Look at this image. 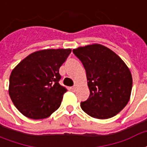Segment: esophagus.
I'll use <instances>...</instances> for the list:
<instances>
[{
	"label": "esophagus",
	"mask_w": 147,
	"mask_h": 147,
	"mask_svg": "<svg viewBox=\"0 0 147 147\" xmlns=\"http://www.w3.org/2000/svg\"><path fill=\"white\" fill-rule=\"evenodd\" d=\"M77 87H78V86H77V85H74V86L71 87V90H72L73 91H76L77 89Z\"/></svg>",
	"instance_id": "esophagus-1"
}]
</instances>
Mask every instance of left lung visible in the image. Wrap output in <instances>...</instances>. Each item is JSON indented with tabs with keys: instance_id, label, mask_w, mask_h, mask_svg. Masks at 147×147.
Instances as JSON below:
<instances>
[{
	"instance_id": "obj_1",
	"label": "left lung",
	"mask_w": 147,
	"mask_h": 147,
	"mask_svg": "<svg viewBox=\"0 0 147 147\" xmlns=\"http://www.w3.org/2000/svg\"><path fill=\"white\" fill-rule=\"evenodd\" d=\"M74 54L86 70L90 96L81 108L90 117L108 119L116 116L129 102L132 76L123 60L100 44L81 46Z\"/></svg>"
}]
</instances>
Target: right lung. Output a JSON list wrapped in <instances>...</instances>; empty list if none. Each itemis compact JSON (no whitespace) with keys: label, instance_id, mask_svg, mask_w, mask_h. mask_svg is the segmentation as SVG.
Returning a JSON list of instances; mask_svg holds the SVG:
<instances>
[{"label":"right lung","instance_id":"1","mask_svg":"<svg viewBox=\"0 0 147 147\" xmlns=\"http://www.w3.org/2000/svg\"><path fill=\"white\" fill-rule=\"evenodd\" d=\"M71 49H47L28 55L11 71L8 93L25 117L40 120L57 110L67 89L59 83V68Z\"/></svg>","mask_w":147,"mask_h":147}]
</instances>
